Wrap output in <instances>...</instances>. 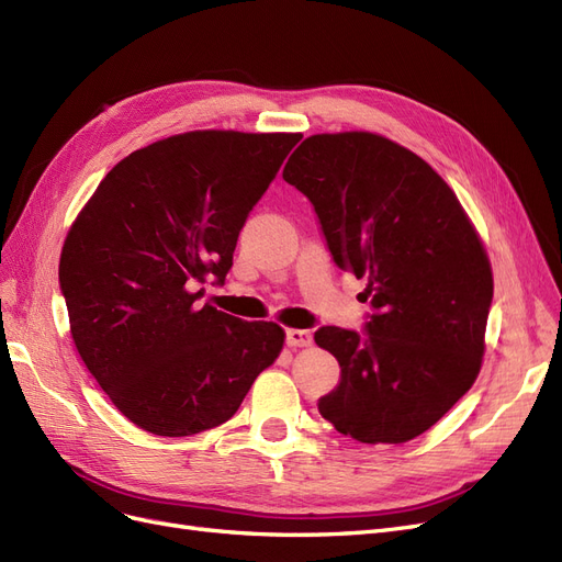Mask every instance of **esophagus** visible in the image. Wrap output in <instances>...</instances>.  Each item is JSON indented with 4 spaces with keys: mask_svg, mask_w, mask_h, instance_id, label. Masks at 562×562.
<instances>
[{
    "mask_svg": "<svg viewBox=\"0 0 562 562\" xmlns=\"http://www.w3.org/2000/svg\"><path fill=\"white\" fill-rule=\"evenodd\" d=\"M285 345L288 347H310L312 345V333L300 330V328H288L285 330Z\"/></svg>",
    "mask_w": 562,
    "mask_h": 562,
    "instance_id": "1",
    "label": "esophagus"
}]
</instances>
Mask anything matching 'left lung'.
<instances>
[{
  "label": "left lung",
  "instance_id": "obj_1",
  "mask_svg": "<svg viewBox=\"0 0 562 562\" xmlns=\"http://www.w3.org/2000/svg\"><path fill=\"white\" fill-rule=\"evenodd\" d=\"M283 180L312 201L333 262L366 279L363 333L323 326L339 363L318 413L361 443H405L443 417L481 370L492 271L434 168L375 133L304 140Z\"/></svg>",
  "mask_w": 562,
  "mask_h": 562
}]
</instances>
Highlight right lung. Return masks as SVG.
<instances>
[{
  "label": "right lung",
  "mask_w": 562,
  "mask_h": 562,
  "mask_svg": "<svg viewBox=\"0 0 562 562\" xmlns=\"http://www.w3.org/2000/svg\"><path fill=\"white\" fill-rule=\"evenodd\" d=\"M300 133L192 131L119 161L67 234L60 291L81 361L140 429L227 422L283 347L277 323L199 304Z\"/></svg>",
  "instance_id": "obj_1"
}]
</instances>
